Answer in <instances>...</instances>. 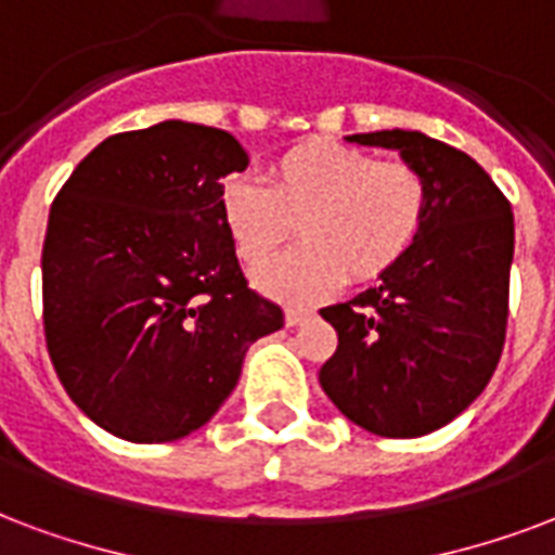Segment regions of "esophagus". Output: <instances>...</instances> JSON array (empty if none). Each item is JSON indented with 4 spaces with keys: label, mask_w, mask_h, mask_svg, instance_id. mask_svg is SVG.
<instances>
[{
    "label": "esophagus",
    "mask_w": 555,
    "mask_h": 555,
    "mask_svg": "<svg viewBox=\"0 0 555 555\" xmlns=\"http://www.w3.org/2000/svg\"><path fill=\"white\" fill-rule=\"evenodd\" d=\"M310 315L312 310H307V307H286V324H289V327H298V324L307 322Z\"/></svg>",
    "instance_id": "34e87169"
}]
</instances>
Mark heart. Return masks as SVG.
Here are the masks:
<instances>
[{
	"label": "heart",
	"mask_w": 555,
	"mask_h": 555,
	"mask_svg": "<svg viewBox=\"0 0 555 555\" xmlns=\"http://www.w3.org/2000/svg\"><path fill=\"white\" fill-rule=\"evenodd\" d=\"M219 214L245 266L272 257L298 224L301 248L260 266L254 283L281 301L307 304L348 278L372 283L401 266L430 219V183L401 160L307 140L272 160L266 183L231 175Z\"/></svg>",
	"instance_id": "1"
}]
</instances>
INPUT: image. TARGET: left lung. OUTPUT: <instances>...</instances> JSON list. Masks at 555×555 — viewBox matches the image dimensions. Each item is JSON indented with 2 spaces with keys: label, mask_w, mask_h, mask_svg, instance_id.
<instances>
[{
  "label": "left lung",
  "mask_w": 555,
  "mask_h": 555,
  "mask_svg": "<svg viewBox=\"0 0 555 555\" xmlns=\"http://www.w3.org/2000/svg\"><path fill=\"white\" fill-rule=\"evenodd\" d=\"M348 140L398 149L430 183V219L377 286L324 307L339 345L319 383L362 430L412 439L468 410L498 369L515 219L498 183L465 152L401 128Z\"/></svg>",
  "instance_id": "obj_1"
}]
</instances>
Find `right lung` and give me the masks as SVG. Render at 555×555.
Wrapping results in <instances>:
<instances>
[{
    "instance_id": "obj_1",
    "label": "right lung",
    "mask_w": 555,
    "mask_h": 555,
    "mask_svg": "<svg viewBox=\"0 0 555 555\" xmlns=\"http://www.w3.org/2000/svg\"><path fill=\"white\" fill-rule=\"evenodd\" d=\"M248 154L169 122L107 137L49 210L43 331L57 380L102 430L175 441L214 418L283 310L248 286L219 214Z\"/></svg>"
}]
</instances>
